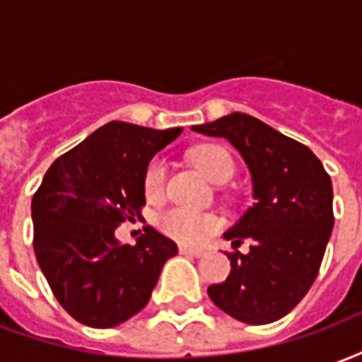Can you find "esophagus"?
Instances as JSON below:
<instances>
[{"instance_id": "34e87169", "label": "esophagus", "mask_w": 362, "mask_h": 362, "mask_svg": "<svg viewBox=\"0 0 362 362\" xmlns=\"http://www.w3.org/2000/svg\"><path fill=\"white\" fill-rule=\"evenodd\" d=\"M180 254H184V256H194V258H202L205 252L197 250V248H188V246H180Z\"/></svg>"}]
</instances>
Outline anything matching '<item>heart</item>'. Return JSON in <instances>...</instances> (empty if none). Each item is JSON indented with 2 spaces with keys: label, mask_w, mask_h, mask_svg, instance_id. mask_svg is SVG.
Here are the masks:
<instances>
[{
  "label": "heart",
  "mask_w": 362,
  "mask_h": 362,
  "mask_svg": "<svg viewBox=\"0 0 362 362\" xmlns=\"http://www.w3.org/2000/svg\"><path fill=\"white\" fill-rule=\"evenodd\" d=\"M192 160L197 170L213 184H225L235 174V160L227 151L217 145H202L192 151ZM166 182V163L163 158H153L145 173V194L157 197L163 194ZM160 227L166 235L176 238L178 243L196 246L207 240L219 228V221L213 215L188 211V209H170L160 215Z\"/></svg>",
  "instance_id": "obj_1"
}]
</instances>
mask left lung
I'll use <instances>...</instances> for the list:
<instances>
[{
	"label": "left lung",
	"instance_id": "obj_1",
	"mask_svg": "<svg viewBox=\"0 0 362 362\" xmlns=\"http://www.w3.org/2000/svg\"><path fill=\"white\" fill-rule=\"evenodd\" d=\"M192 129L225 137L240 153L254 197L223 235L233 240V248L248 238L250 252L227 254L230 273L207 288V295L221 310L246 324L283 318L318 275L334 228L332 180L306 145L248 114L233 112Z\"/></svg>",
	"mask_w": 362,
	"mask_h": 362
}]
</instances>
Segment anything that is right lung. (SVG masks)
<instances>
[{"instance_id": "1", "label": "right lung", "mask_w": 362, "mask_h": 362, "mask_svg": "<svg viewBox=\"0 0 362 362\" xmlns=\"http://www.w3.org/2000/svg\"><path fill=\"white\" fill-rule=\"evenodd\" d=\"M182 134L110 122L56 158L33 197L35 254L64 310L90 327H114L145 304L178 246L145 227L122 244L116 228L141 215L151 158Z\"/></svg>"}]
</instances>
